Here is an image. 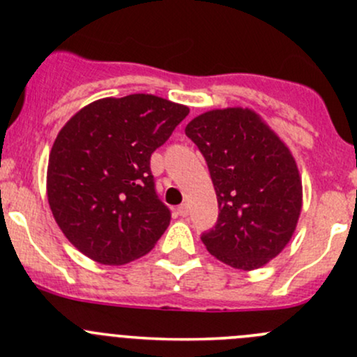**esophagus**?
Wrapping results in <instances>:
<instances>
[{
	"mask_svg": "<svg viewBox=\"0 0 357 357\" xmlns=\"http://www.w3.org/2000/svg\"><path fill=\"white\" fill-rule=\"evenodd\" d=\"M178 213L181 215V217H188V213H190V206H188L186 203H183V205L178 206Z\"/></svg>",
	"mask_w": 357,
	"mask_h": 357,
	"instance_id": "1",
	"label": "esophagus"
}]
</instances>
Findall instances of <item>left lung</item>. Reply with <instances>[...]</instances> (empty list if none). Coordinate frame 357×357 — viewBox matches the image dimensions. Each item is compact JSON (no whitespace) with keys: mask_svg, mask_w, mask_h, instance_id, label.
Instances as JSON below:
<instances>
[{"mask_svg":"<svg viewBox=\"0 0 357 357\" xmlns=\"http://www.w3.org/2000/svg\"><path fill=\"white\" fill-rule=\"evenodd\" d=\"M185 132L206 160L218 202L217 223L202 234V242L232 268H261L284 249L298 222L301 181L295 159L248 108L206 112Z\"/></svg>","mask_w":357,"mask_h":357,"instance_id":"left-lung-1","label":"left lung"}]
</instances>
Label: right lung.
<instances>
[{"label": "right lung", "instance_id": "add662e5", "mask_svg": "<svg viewBox=\"0 0 357 357\" xmlns=\"http://www.w3.org/2000/svg\"><path fill=\"white\" fill-rule=\"evenodd\" d=\"M188 107L152 95L105 98L59 132L47 197L70 244L101 264H125L154 248L171 222L151 155L186 119Z\"/></svg>", "mask_w": 357, "mask_h": 357}]
</instances>
